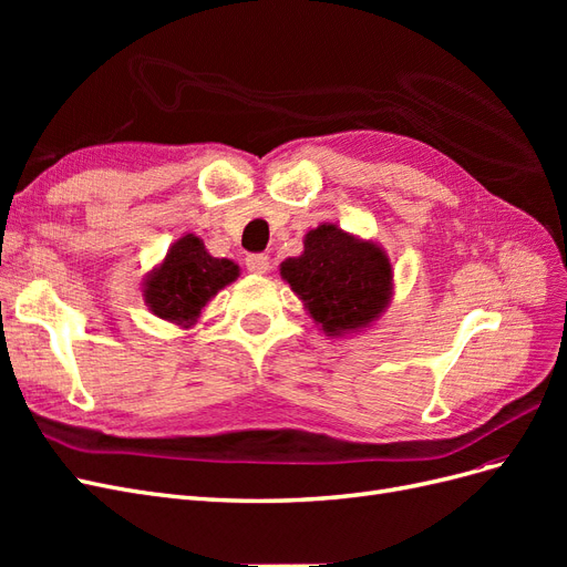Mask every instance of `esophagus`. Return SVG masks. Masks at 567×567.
<instances>
[{"label": "esophagus", "instance_id": "1", "mask_svg": "<svg viewBox=\"0 0 567 567\" xmlns=\"http://www.w3.org/2000/svg\"><path fill=\"white\" fill-rule=\"evenodd\" d=\"M246 267L252 274H265L269 269V257L262 252H252L246 257Z\"/></svg>", "mask_w": 567, "mask_h": 567}]
</instances>
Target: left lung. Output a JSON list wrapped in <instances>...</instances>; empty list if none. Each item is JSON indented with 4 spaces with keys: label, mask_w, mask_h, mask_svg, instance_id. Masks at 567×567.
Returning a JSON list of instances; mask_svg holds the SVG:
<instances>
[{
    "label": "left lung",
    "mask_w": 567,
    "mask_h": 567,
    "mask_svg": "<svg viewBox=\"0 0 567 567\" xmlns=\"http://www.w3.org/2000/svg\"><path fill=\"white\" fill-rule=\"evenodd\" d=\"M281 279L326 336L367 329L392 298V265L385 250L329 221L307 231L302 255L281 262Z\"/></svg>",
    "instance_id": "obj_1"
}]
</instances>
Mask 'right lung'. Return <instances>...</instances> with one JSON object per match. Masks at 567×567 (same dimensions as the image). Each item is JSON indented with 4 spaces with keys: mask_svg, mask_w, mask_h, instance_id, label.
I'll return each instance as SVG.
<instances>
[{
    "mask_svg": "<svg viewBox=\"0 0 567 567\" xmlns=\"http://www.w3.org/2000/svg\"><path fill=\"white\" fill-rule=\"evenodd\" d=\"M238 265L213 257L196 234H186L169 246L165 260L144 279V300L158 319L182 329L196 323L203 307L221 288L238 279Z\"/></svg>",
    "mask_w": 567,
    "mask_h": 567,
    "instance_id": "obj_1",
    "label": "right lung"
}]
</instances>
